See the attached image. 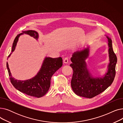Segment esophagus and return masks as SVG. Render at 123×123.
<instances>
[{
    "instance_id": "obj_1",
    "label": "esophagus",
    "mask_w": 123,
    "mask_h": 123,
    "mask_svg": "<svg viewBox=\"0 0 123 123\" xmlns=\"http://www.w3.org/2000/svg\"><path fill=\"white\" fill-rule=\"evenodd\" d=\"M68 60H69L68 57H66V58H64V59L63 62H64V63H65V64H67V63H68Z\"/></svg>"
}]
</instances>
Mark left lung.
I'll return each mask as SVG.
<instances>
[{"mask_svg": "<svg viewBox=\"0 0 123 123\" xmlns=\"http://www.w3.org/2000/svg\"><path fill=\"white\" fill-rule=\"evenodd\" d=\"M110 63L108 72L103 78H94L86 68L85 60L89 55V49L73 54L70 64L73 70L71 87L74 93L83 97L92 98L104 91L113 83L116 75L117 58L112 47V40L108 37Z\"/></svg>", "mask_w": 123, "mask_h": 123, "instance_id": "obj_1", "label": "left lung"}]
</instances>
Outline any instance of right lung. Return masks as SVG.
<instances>
[{"mask_svg":"<svg viewBox=\"0 0 123 123\" xmlns=\"http://www.w3.org/2000/svg\"><path fill=\"white\" fill-rule=\"evenodd\" d=\"M23 34L29 35L35 39H37L38 37V33L34 30L22 31V33L18 34L15 37L13 43L12 52L15 50L19 37ZM11 54L9 55L8 58ZM62 61V57L56 58L46 57L38 74L32 79L25 81L18 80L13 78L7 62L6 66L8 70L9 79L13 86L22 93L30 96L40 98L48 92L50 87L51 77L57 70L61 67Z\"/></svg>","mask_w":123,"mask_h":123,"instance_id":"add662e5","label":"right lung"}]
</instances>
